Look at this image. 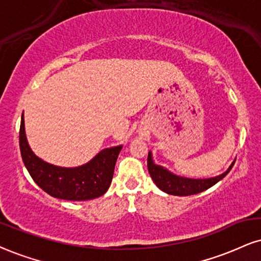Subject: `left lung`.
Instances as JSON below:
<instances>
[{"label": "left lung", "instance_id": "1", "mask_svg": "<svg viewBox=\"0 0 261 261\" xmlns=\"http://www.w3.org/2000/svg\"><path fill=\"white\" fill-rule=\"evenodd\" d=\"M234 162H236V159L228 166L227 170L215 177L190 178L178 176V175L174 174V172L169 171L164 166L156 165L154 161H153L152 152L149 150L148 159H147V166H148V171L152 180L154 181L156 187L159 190H162L163 192L172 194V196H192V194L200 193L203 191L208 190V188L214 186L215 184H218L219 181L222 180L230 172Z\"/></svg>", "mask_w": 261, "mask_h": 261}]
</instances>
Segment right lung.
<instances>
[{"instance_id": "right-lung-1", "label": "right lung", "mask_w": 261, "mask_h": 261, "mask_svg": "<svg viewBox=\"0 0 261 261\" xmlns=\"http://www.w3.org/2000/svg\"><path fill=\"white\" fill-rule=\"evenodd\" d=\"M19 146L21 158L30 176L40 188L55 198L65 200H89L103 196L112 184L115 163L122 146L105 148L86 164L63 168L49 164L33 152L25 134L21 115Z\"/></svg>"}]
</instances>
